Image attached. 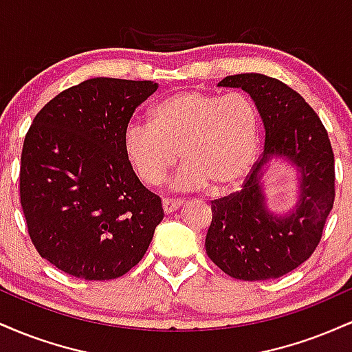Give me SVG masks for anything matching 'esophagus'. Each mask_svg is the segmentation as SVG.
<instances>
[{
  "label": "esophagus",
  "mask_w": 352,
  "mask_h": 352,
  "mask_svg": "<svg viewBox=\"0 0 352 352\" xmlns=\"http://www.w3.org/2000/svg\"><path fill=\"white\" fill-rule=\"evenodd\" d=\"M182 205H184V201H182V200H170V199H164L162 200V208H164L165 215H168V213H173L175 210H179Z\"/></svg>",
  "instance_id": "obj_1"
}]
</instances>
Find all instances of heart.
<instances>
[{"label":"heart","instance_id":"heart-1","mask_svg":"<svg viewBox=\"0 0 352 352\" xmlns=\"http://www.w3.org/2000/svg\"><path fill=\"white\" fill-rule=\"evenodd\" d=\"M260 116L248 96L179 91L148 112V125L129 124L122 134L125 162L135 177L155 187L184 160L170 182L179 192L208 187L221 193L236 187L254 162Z\"/></svg>","mask_w":352,"mask_h":352}]
</instances>
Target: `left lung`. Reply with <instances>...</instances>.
I'll return each mask as SVG.
<instances>
[{"mask_svg": "<svg viewBox=\"0 0 352 352\" xmlns=\"http://www.w3.org/2000/svg\"><path fill=\"white\" fill-rule=\"evenodd\" d=\"M218 87L241 89L265 127V148L240 192L212 201L205 250L221 272L265 281L293 272L311 256L334 204V153L324 125L281 80L258 72L227 76ZM272 162L297 172L293 208L273 210L264 177Z\"/></svg>", "mask_w": 352, "mask_h": 352, "instance_id": "left-lung-1", "label": "left lung"}]
</instances>
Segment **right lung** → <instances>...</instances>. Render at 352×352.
Instances as JSON below:
<instances>
[{
    "label": "right lung",
    "instance_id": "right-lung-1",
    "mask_svg": "<svg viewBox=\"0 0 352 352\" xmlns=\"http://www.w3.org/2000/svg\"><path fill=\"white\" fill-rule=\"evenodd\" d=\"M153 80L87 79L34 117L19 192L31 241L60 272L89 281L122 276L142 260L162 201L125 162L122 134Z\"/></svg>",
    "mask_w": 352,
    "mask_h": 352
}]
</instances>
